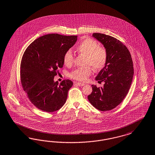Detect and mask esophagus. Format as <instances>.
Returning a JSON list of instances; mask_svg holds the SVG:
<instances>
[{"label":"esophagus","mask_w":155,"mask_h":155,"mask_svg":"<svg viewBox=\"0 0 155 155\" xmlns=\"http://www.w3.org/2000/svg\"><path fill=\"white\" fill-rule=\"evenodd\" d=\"M76 85H78V86H81V87H82V86H84L85 84L84 83H81V82H77L76 83Z\"/></svg>","instance_id":"obj_1"}]
</instances>
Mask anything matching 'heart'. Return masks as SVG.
<instances>
[{"mask_svg": "<svg viewBox=\"0 0 155 155\" xmlns=\"http://www.w3.org/2000/svg\"><path fill=\"white\" fill-rule=\"evenodd\" d=\"M76 51L78 54L86 56L85 66H87L73 71L70 74L71 78L85 81L91 74L92 68L96 71L104 68L108 60V52L104 47L99 46L97 41L91 38H85L77 46ZM73 60L71 51H67L63 58L64 64L67 66H70L73 63Z\"/></svg>", "mask_w": 155, "mask_h": 155, "instance_id": "obj_1", "label": "heart"}]
</instances>
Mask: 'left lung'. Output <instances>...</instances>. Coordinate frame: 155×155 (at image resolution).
I'll return each instance as SVG.
<instances>
[{
  "label": "left lung",
  "mask_w": 155,
  "mask_h": 155,
  "mask_svg": "<svg viewBox=\"0 0 155 155\" xmlns=\"http://www.w3.org/2000/svg\"><path fill=\"white\" fill-rule=\"evenodd\" d=\"M92 36L107 50L108 60L96 77L98 82H104V87L92 85L87 98L94 107L107 111L118 106L128 93L134 74L133 61L127 48L118 39L99 33Z\"/></svg>",
  "instance_id": "8db88e82"
}]
</instances>
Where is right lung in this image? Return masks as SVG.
<instances>
[{
	"label": "right lung",
	"instance_id": "obj_1",
	"mask_svg": "<svg viewBox=\"0 0 155 155\" xmlns=\"http://www.w3.org/2000/svg\"><path fill=\"white\" fill-rule=\"evenodd\" d=\"M77 40V36L48 34L36 39L25 50L21 63V82L31 103L39 110L56 111L66 103L73 82L66 80L59 85L54 79L63 68L64 53Z\"/></svg>",
	"mask_w": 155,
	"mask_h": 155
}]
</instances>
